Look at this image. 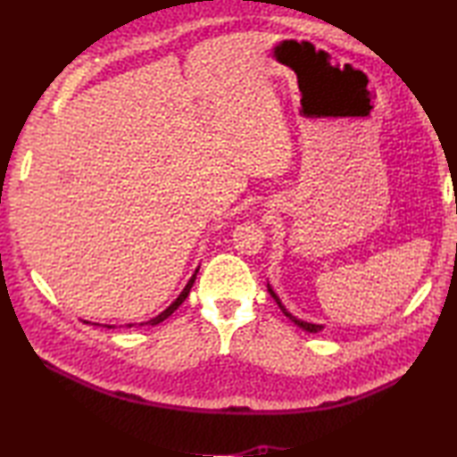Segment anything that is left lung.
I'll list each match as a JSON object with an SVG mask.
<instances>
[{"instance_id": "obj_1", "label": "left lung", "mask_w": 457, "mask_h": 457, "mask_svg": "<svg viewBox=\"0 0 457 457\" xmlns=\"http://www.w3.org/2000/svg\"><path fill=\"white\" fill-rule=\"evenodd\" d=\"M267 290H269V295L270 296H273L275 298V303L278 304V308L280 310H283V314L290 320V322H295L298 328H303V329H306V332H310V334H318L320 332V329H324V326L322 324H312V322H304V320H298L296 316H293V314H290L288 312V310L283 306V303H280V298L275 295V290L273 288H270V285H267Z\"/></svg>"}]
</instances>
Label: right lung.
I'll return each mask as SVG.
<instances>
[{
	"label": "right lung",
	"instance_id": "obj_1",
	"mask_svg": "<svg viewBox=\"0 0 457 457\" xmlns=\"http://www.w3.org/2000/svg\"><path fill=\"white\" fill-rule=\"evenodd\" d=\"M200 269V267H198ZM198 269L196 270H194V275L190 277V280H188V283H187V287H184L182 288V293L179 295V298L177 300H174V303L167 308V310H162V312L159 314V316H154V318H151L149 320V322H145V324H151V326H157V324H161L162 322V320H167L172 312H174V310H177L182 303H184V300H187V296H188V293H190V288H192V285H194V280H196V273H198ZM86 324H90V322H86ZM100 326V324H98ZM143 326V324H141ZM108 328H112V326H108ZM129 328H131V324H129Z\"/></svg>",
	"mask_w": 457,
	"mask_h": 457
}]
</instances>
